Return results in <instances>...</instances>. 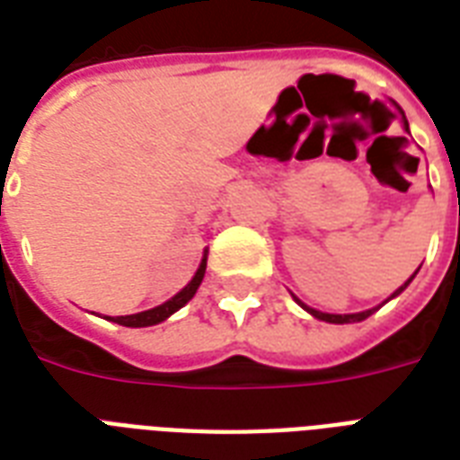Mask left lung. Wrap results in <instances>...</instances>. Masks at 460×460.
<instances>
[{
    "instance_id": "left-lung-1",
    "label": "left lung",
    "mask_w": 460,
    "mask_h": 460,
    "mask_svg": "<svg viewBox=\"0 0 460 460\" xmlns=\"http://www.w3.org/2000/svg\"><path fill=\"white\" fill-rule=\"evenodd\" d=\"M406 128H408V121H406ZM415 274H418V272H415ZM415 274H413V277H415ZM413 277H411V279H408L406 284H403V287L396 288V291H394V294H392V298H394V296H399L401 291H403V288H406L408 284H411V281H413ZM296 301H298V298H296ZM298 303H301V301H298ZM301 307H305L307 313L313 314V317H317V320L332 322V324H346V322H360V320H365V317H370V314L375 313V310H377V307H372V310H365V313H353V314H329V313H320V310H313V307L303 305V303H301Z\"/></svg>"
}]
</instances>
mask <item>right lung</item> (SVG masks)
I'll return each mask as SVG.
<instances>
[{"mask_svg":"<svg viewBox=\"0 0 460 460\" xmlns=\"http://www.w3.org/2000/svg\"><path fill=\"white\" fill-rule=\"evenodd\" d=\"M205 267H208V258H202L200 267H198V272H195V277L190 281H188L186 287L181 288L179 294L173 296V298H169L166 303H162V305L153 307V310H146V313H136V314H121V317H107V320L117 322V324H124V327H150V324H157V322L166 320L169 314H173L179 307L186 305L190 298L195 296V291H198V287H200L202 277H205Z\"/></svg>","mask_w":460,"mask_h":460,"instance_id":"obj_1","label":"right lung"}]
</instances>
